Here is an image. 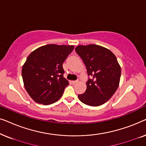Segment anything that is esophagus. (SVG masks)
Wrapping results in <instances>:
<instances>
[{"label":"esophagus","mask_w":146,"mask_h":146,"mask_svg":"<svg viewBox=\"0 0 146 146\" xmlns=\"http://www.w3.org/2000/svg\"><path fill=\"white\" fill-rule=\"evenodd\" d=\"M78 82V80H73V81H72V83L73 84H74L77 83Z\"/></svg>","instance_id":"1"}]
</instances>
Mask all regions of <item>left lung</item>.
I'll list each match as a JSON object with an SVG mask.
<instances>
[{"label":"left lung","mask_w":146,"mask_h":146,"mask_svg":"<svg viewBox=\"0 0 146 146\" xmlns=\"http://www.w3.org/2000/svg\"><path fill=\"white\" fill-rule=\"evenodd\" d=\"M75 50L84 63L89 76L86 90L78 94L79 100L90 106L104 104L119 86L121 68L116 57L110 50L96 44L79 45Z\"/></svg>","instance_id":"obj_1"}]
</instances>
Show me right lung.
Returning a JSON list of instances; mask_svg holds the SVG:
<instances>
[{
    "instance_id": "right-lung-1",
    "label": "right lung",
    "mask_w": 146,
    "mask_h": 146,
    "mask_svg": "<svg viewBox=\"0 0 146 146\" xmlns=\"http://www.w3.org/2000/svg\"><path fill=\"white\" fill-rule=\"evenodd\" d=\"M74 46L48 44L30 54L22 69L26 90L36 102L44 105L60 98L69 84L62 64Z\"/></svg>"
}]
</instances>
